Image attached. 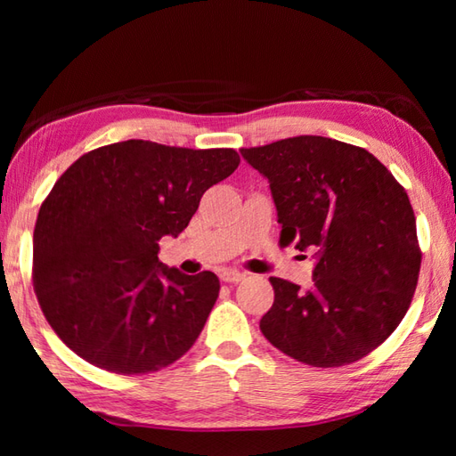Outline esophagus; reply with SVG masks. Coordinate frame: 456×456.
I'll use <instances>...</instances> for the list:
<instances>
[{
	"mask_svg": "<svg viewBox=\"0 0 456 456\" xmlns=\"http://www.w3.org/2000/svg\"><path fill=\"white\" fill-rule=\"evenodd\" d=\"M245 278H247V274L237 273V270H225V273H221V280L225 284H239V282H243Z\"/></svg>",
	"mask_w": 456,
	"mask_h": 456,
	"instance_id": "esophagus-1",
	"label": "esophagus"
}]
</instances>
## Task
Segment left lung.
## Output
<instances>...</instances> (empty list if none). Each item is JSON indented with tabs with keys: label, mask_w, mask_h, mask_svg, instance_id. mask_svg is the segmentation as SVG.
Wrapping results in <instances>:
<instances>
[{
	"label": "left lung",
	"mask_w": 456,
	"mask_h": 456,
	"mask_svg": "<svg viewBox=\"0 0 456 456\" xmlns=\"http://www.w3.org/2000/svg\"><path fill=\"white\" fill-rule=\"evenodd\" d=\"M270 182L280 243L315 250L314 284L270 278L260 331L296 361H361L400 325L418 286L421 248L408 193L374 154L315 134L240 149Z\"/></svg>",
	"instance_id": "1"
}]
</instances>
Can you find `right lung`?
<instances>
[{
	"label": "right lung",
	"instance_id": "right-lung-1",
	"mask_svg": "<svg viewBox=\"0 0 456 456\" xmlns=\"http://www.w3.org/2000/svg\"><path fill=\"white\" fill-rule=\"evenodd\" d=\"M233 149L131 139L82 154L38 209L33 288L61 341L102 370L131 376L176 362L196 343L219 278L159 260V240L188 227Z\"/></svg>",
	"mask_w": 456,
	"mask_h": 456
}]
</instances>
